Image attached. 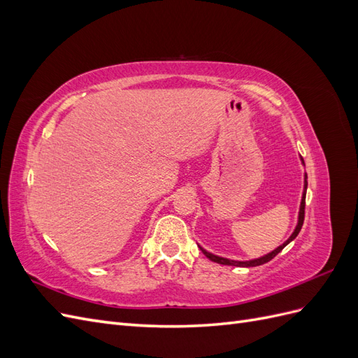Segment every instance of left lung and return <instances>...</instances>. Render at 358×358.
Listing matches in <instances>:
<instances>
[{
  "mask_svg": "<svg viewBox=\"0 0 358 358\" xmlns=\"http://www.w3.org/2000/svg\"><path fill=\"white\" fill-rule=\"evenodd\" d=\"M308 176L305 175V192H303V197H301V203H300V212H299V222H297V227H296V230H294V233H292L291 236H289V239L285 242V243H282L280 246H278L275 251H272L270 254H267V255H264V257H262V258H257V259H251V262H233V259H229V258H222V257H218V255H213V254H210V252H208V251H204L203 248H200L201 249V252L208 257L210 262H215V263H218V264H224V266H237V267H255V266H262V264H264V263H267V262H270V259L272 258H275L280 251H282V249L291 242V241H294L296 237H297V234L300 233V230H301V225H303V221H305V203H306V188H308Z\"/></svg>",
  "mask_w": 358,
  "mask_h": 358,
  "instance_id": "8db88e82",
  "label": "left lung"
}]
</instances>
